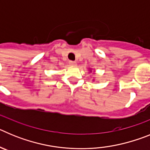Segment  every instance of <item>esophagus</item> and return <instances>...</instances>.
<instances>
[{"label":"esophagus","mask_w":150,"mask_h":150,"mask_svg":"<svg viewBox=\"0 0 150 150\" xmlns=\"http://www.w3.org/2000/svg\"><path fill=\"white\" fill-rule=\"evenodd\" d=\"M69 64H70V65H71V66H76V62H74V61H70V62H69Z\"/></svg>","instance_id":"1"}]
</instances>
